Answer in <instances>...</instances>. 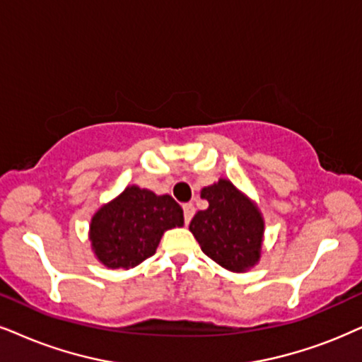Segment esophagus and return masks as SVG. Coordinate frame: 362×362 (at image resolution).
<instances>
[{
	"label": "esophagus",
	"instance_id": "obj_1",
	"mask_svg": "<svg viewBox=\"0 0 362 362\" xmlns=\"http://www.w3.org/2000/svg\"><path fill=\"white\" fill-rule=\"evenodd\" d=\"M195 214V207L192 204H185L184 205V218H185V223H189L192 221V217H194Z\"/></svg>",
	"mask_w": 362,
	"mask_h": 362
}]
</instances>
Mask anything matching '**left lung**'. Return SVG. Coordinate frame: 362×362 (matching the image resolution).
I'll return each mask as SVG.
<instances>
[{"label":"left lung","instance_id":"1","mask_svg":"<svg viewBox=\"0 0 362 362\" xmlns=\"http://www.w3.org/2000/svg\"><path fill=\"white\" fill-rule=\"evenodd\" d=\"M200 197L209 207L194 215L189 228L202 252L227 271L254 267L264 240V218L257 205L226 178L204 187Z\"/></svg>","mask_w":362,"mask_h":362}]
</instances>
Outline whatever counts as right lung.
Wrapping results in <instances>:
<instances>
[{
	"label": "right lung",
	"mask_w": 362,
	"mask_h": 362,
	"mask_svg": "<svg viewBox=\"0 0 362 362\" xmlns=\"http://www.w3.org/2000/svg\"><path fill=\"white\" fill-rule=\"evenodd\" d=\"M182 226L184 210L170 195L130 185L93 215L91 249L108 269H132L152 257L163 232Z\"/></svg>",
	"instance_id": "1"
}]
</instances>
